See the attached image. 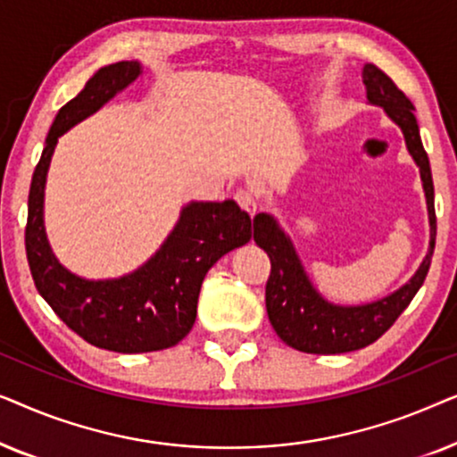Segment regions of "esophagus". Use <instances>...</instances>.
<instances>
[{
    "label": "esophagus",
    "instance_id": "obj_1",
    "mask_svg": "<svg viewBox=\"0 0 457 457\" xmlns=\"http://www.w3.org/2000/svg\"><path fill=\"white\" fill-rule=\"evenodd\" d=\"M235 202L239 204V208L243 212H247L249 216H253L255 212H258V199L252 191H237L235 193Z\"/></svg>",
    "mask_w": 457,
    "mask_h": 457
}]
</instances>
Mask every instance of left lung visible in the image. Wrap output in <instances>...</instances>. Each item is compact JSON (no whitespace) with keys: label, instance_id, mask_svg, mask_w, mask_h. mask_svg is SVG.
Returning <instances> with one entry per match:
<instances>
[{"label":"left lung","instance_id":"1","mask_svg":"<svg viewBox=\"0 0 457 457\" xmlns=\"http://www.w3.org/2000/svg\"><path fill=\"white\" fill-rule=\"evenodd\" d=\"M366 97L372 105H380L386 116L402 129L405 145L420 168V179L427 195L430 247L410 283L391 295L364 305H335L324 299L310 283L302 262L289 237H287L270 214L253 218V241L270 258V277L266 283V310L272 328L287 345L303 353H345L370 345L393 327L427 278L430 258L435 252L436 216L435 187L430 174L428 155L420 141V130L414 116V105L402 89L374 64L361 71Z\"/></svg>","mask_w":457,"mask_h":457}]
</instances>
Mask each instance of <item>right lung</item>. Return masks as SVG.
Masks as SVG:
<instances>
[{"label":"right lung","instance_id":"right-lung-1","mask_svg":"<svg viewBox=\"0 0 457 457\" xmlns=\"http://www.w3.org/2000/svg\"><path fill=\"white\" fill-rule=\"evenodd\" d=\"M139 74L141 64L135 60L99 68L85 89L62 105L30 180L24 230L30 274L41 297L87 343L118 353L160 352L185 339L195 322L205 272L230 249L252 239V218L233 199L191 202L164 245L127 277L87 280L55 260L43 227V195L58 137L127 89Z\"/></svg>","mask_w":457,"mask_h":457}]
</instances>
